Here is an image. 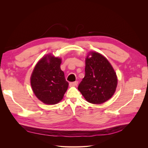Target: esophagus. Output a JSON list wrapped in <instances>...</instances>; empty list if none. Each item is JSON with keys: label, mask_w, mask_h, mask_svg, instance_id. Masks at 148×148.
Here are the masks:
<instances>
[{"label": "esophagus", "mask_w": 148, "mask_h": 148, "mask_svg": "<svg viewBox=\"0 0 148 148\" xmlns=\"http://www.w3.org/2000/svg\"><path fill=\"white\" fill-rule=\"evenodd\" d=\"M70 86H77L78 85V82H71L70 83Z\"/></svg>", "instance_id": "34e87169"}]
</instances>
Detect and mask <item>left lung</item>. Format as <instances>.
Returning <instances> with one entry per match:
<instances>
[{
  "instance_id": "8db88e82",
  "label": "left lung",
  "mask_w": 148,
  "mask_h": 148,
  "mask_svg": "<svg viewBox=\"0 0 148 148\" xmlns=\"http://www.w3.org/2000/svg\"><path fill=\"white\" fill-rule=\"evenodd\" d=\"M85 64V76L78 89L88 102L102 104L114 95L117 86V75L108 60L98 52L89 53Z\"/></svg>"
}]
</instances>
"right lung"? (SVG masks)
Returning <instances> with one entry per match:
<instances>
[{"instance_id": "add662e5", "label": "right lung", "mask_w": 148, "mask_h": 148, "mask_svg": "<svg viewBox=\"0 0 148 148\" xmlns=\"http://www.w3.org/2000/svg\"><path fill=\"white\" fill-rule=\"evenodd\" d=\"M61 59L51 55L43 57L36 65L31 76V85L35 96L46 104L59 102L69 86Z\"/></svg>"}]
</instances>
